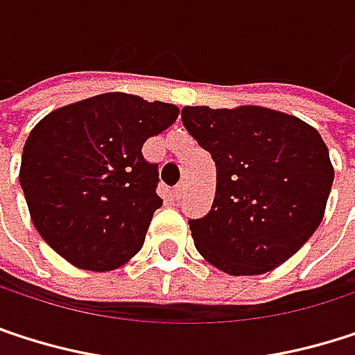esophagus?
Wrapping results in <instances>:
<instances>
[{
  "label": "esophagus",
  "mask_w": 355,
  "mask_h": 355,
  "mask_svg": "<svg viewBox=\"0 0 355 355\" xmlns=\"http://www.w3.org/2000/svg\"><path fill=\"white\" fill-rule=\"evenodd\" d=\"M182 194H184V184H178V186L173 188V196H175V198H182Z\"/></svg>",
  "instance_id": "esophagus-1"
}]
</instances>
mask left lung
<instances>
[{"label": "left lung", "mask_w": 355, "mask_h": 355, "mask_svg": "<svg viewBox=\"0 0 355 355\" xmlns=\"http://www.w3.org/2000/svg\"><path fill=\"white\" fill-rule=\"evenodd\" d=\"M188 134L211 153V211L190 219L196 250L230 275H261L291 259L322 221L333 165L306 121L257 105L184 107Z\"/></svg>", "instance_id": "8db88e82"}]
</instances>
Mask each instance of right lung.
Wrapping results in <instances>:
<instances>
[{"mask_svg": "<svg viewBox=\"0 0 355 355\" xmlns=\"http://www.w3.org/2000/svg\"><path fill=\"white\" fill-rule=\"evenodd\" d=\"M180 109L125 92L60 107L28 134L20 186L41 238L85 270H113L140 252L157 194L159 165L142 155L146 138L169 128Z\"/></svg>", "mask_w": 355, "mask_h": 355, "instance_id": "add662e5", "label": "right lung"}]
</instances>
